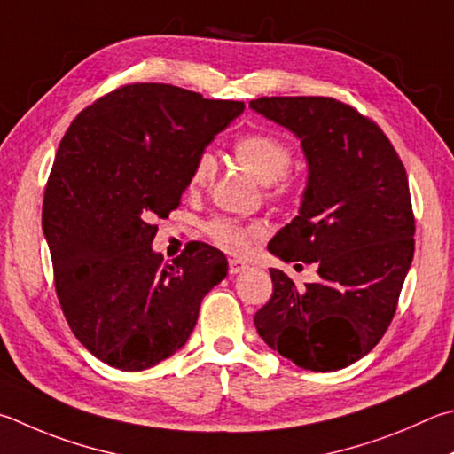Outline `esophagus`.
<instances>
[{
  "mask_svg": "<svg viewBox=\"0 0 454 454\" xmlns=\"http://www.w3.org/2000/svg\"><path fill=\"white\" fill-rule=\"evenodd\" d=\"M244 270H248V263H246V262L236 260V258L228 260V271H230V274H232V276L240 274V271H244Z\"/></svg>",
  "mask_w": 454,
  "mask_h": 454,
  "instance_id": "34e87169",
  "label": "esophagus"
}]
</instances>
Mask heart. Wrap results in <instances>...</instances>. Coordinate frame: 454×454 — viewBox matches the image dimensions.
<instances>
[{"instance_id":"obj_1","label":"heart","mask_w":454,"mask_h":454,"mask_svg":"<svg viewBox=\"0 0 454 454\" xmlns=\"http://www.w3.org/2000/svg\"><path fill=\"white\" fill-rule=\"evenodd\" d=\"M234 159L244 170L258 180L260 184L271 188V196H286L290 192L286 172L292 164V148L282 138L268 133L244 135L234 143ZM216 175V159L210 153H202L196 159L188 191L200 192L208 186ZM210 240L230 254H246L255 240L266 234L262 222L240 224L232 218H214L206 224Z\"/></svg>"}]
</instances>
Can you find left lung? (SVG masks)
<instances>
[{"label": "left lung", "instance_id": "obj_1", "mask_svg": "<svg viewBox=\"0 0 454 454\" xmlns=\"http://www.w3.org/2000/svg\"><path fill=\"white\" fill-rule=\"evenodd\" d=\"M250 109L300 138L308 183L300 212L271 238L284 262L317 263L298 290L270 268L274 294L254 316L263 341L298 367L337 371L375 348L413 262L407 172L389 138L329 97H262Z\"/></svg>", "mask_w": 454, "mask_h": 454}]
</instances>
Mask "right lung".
Listing matches in <instances>:
<instances>
[{
    "label": "right lung",
    "instance_id": "obj_1",
    "mask_svg": "<svg viewBox=\"0 0 454 454\" xmlns=\"http://www.w3.org/2000/svg\"><path fill=\"white\" fill-rule=\"evenodd\" d=\"M164 83L125 85L77 114L57 148L43 234L71 332L103 364L143 371L188 341L226 255L192 242L172 263L156 218L186 191L214 137L244 111Z\"/></svg>",
    "mask_w": 454,
    "mask_h": 454
}]
</instances>
